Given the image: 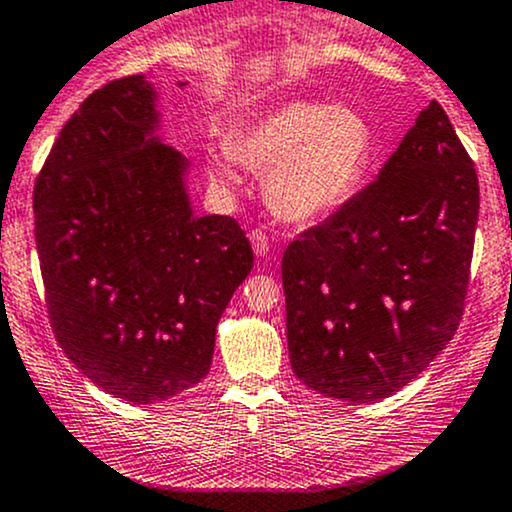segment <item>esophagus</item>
<instances>
[{"instance_id":"esophagus-1","label":"esophagus","mask_w":512,"mask_h":512,"mask_svg":"<svg viewBox=\"0 0 512 512\" xmlns=\"http://www.w3.org/2000/svg\"><path fill=\"white\" fill-rule=\"evenodd\" d=\"M251 246H254L256 256H266L271 251V239H268V234L263 229H254L251 232Z\"/></svg>"}]
</instances>
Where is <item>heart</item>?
<instances>
[{
    "label": "heart",
    "instance_id": "1",
    "mask_svg": "<svg viewBox=\"0 0 512 512\" xmlns=\"http://www.w3.org/2000/svg\"><path fill=\"white\" fill-rule=\"evenodd\" d=\"M236 161L266 173V197L280 217L315 222L344 205L364 180L373 153L371 126L359 112L293 100L234 131ZM234 178L232 158L214 163Z\"/></svg>",
    "mask_w": 512,
    "mask_h": 512
}]
</instances>
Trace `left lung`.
I'll return each mask as SVG.
<instances>
[{
  "instance_id": "obj_1",
  "label": "left lung",
  "mask_w": 512,
  "mask_h": 512,
  "mask_svg": "<svg viewBox=\"0 0 512 512\" xmlns=\"http://www.w3.org/2000/svg\"><path fill=\"white\" fill-rule=\"evenodd\" d=\"M478 178L432 102L378 178L283 254L295 376L349 403L408 386L464 315Z\"/></svg>"
}]
</instances>
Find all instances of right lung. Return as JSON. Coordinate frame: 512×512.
<instances>
[{
	"mask_svg": "<svg viewBox=\"0 0 512 512\" xmlns=\"http://www.w3.org/2000/svg\"><path fill=\"white\" fill-rule=\"evenodd\" d=\"M144 75L107 82L60 129L34 188L53 334L95 386L168 400L212 364L224 307L254 251L232 217L192 214L188 161L158 141Z\"/></svg>",
	"mask_w": 512,
	"mask_h": 512,
	"instance_id": "right-lung-1",
	"label": "right lung"
}]
</instances>
